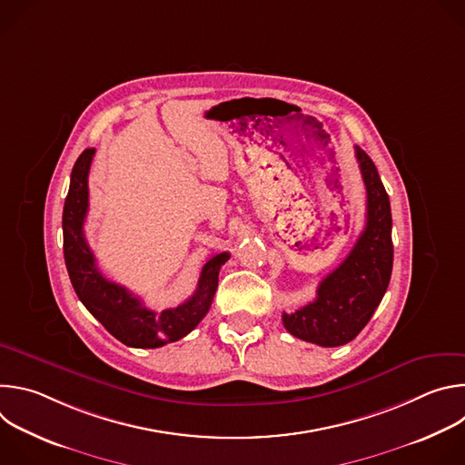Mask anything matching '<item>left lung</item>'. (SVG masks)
Returning <instances> with one entry per match:
<instances>
[{
	"label": "left lung",
	"mask_w": 465,
	"mask_h": 465,
	"mask_svg": "<svg viewBox=\"0 0 465 465\" xmlns=\"http://www.w3.org/2000/svg\"><path fill=\"white\" fill-rule=\"evenodd\" d=\"M366 185V226L339 267L316 289V298L287 314L283 325L305 342L337 348L353 341L379 307L391 276L390 198L371 158L355 147Z\"/></svg>",
	"instance_id": "8db88e82"
}]
</instances>
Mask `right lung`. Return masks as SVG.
I'll return each mask as SVG.
<instances>
[{"label": "right lung", "instance_id": "add662e5", "mask_svg": "<svg viewBox=\"0 0 465 465\" xmlns=\"http://www.w3.org/2000/svg\"><path fill=\"white\" fill-rule=\"evenodd\" d=\"M94 154L95 149H86L77 158L64 203V259L72 285L84 307L124 346L160 348L180 341L208 314L219 285V271L230 259V253L221 252L210 257L203 267L194 294L173 309H147L138 296L108 282L97 271L94 252L83 230L88 213V173Z\"/></svg>", "mask_w": 465, "mask_h": 465}]
</instances>
